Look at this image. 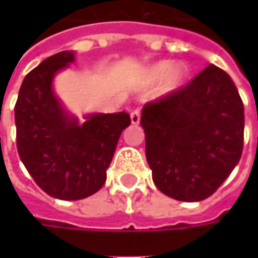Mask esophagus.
<instances>
[{
    "mask_svg": "<svg viewBox=\"0 0 258 258\" xmlns=\"http://www.w3.org/2000/svg\"><path fill=\"white\" fill-rule=\"evenodd\" d=\"M131 122H132V124H139V122H141V112L138 109L131 113Z\"/></svg>",
    "mask_w": 258,
    "mask_h": 258,
    "instance_id": "obj_1",
    "label": "esophagus"
}]
</instances>
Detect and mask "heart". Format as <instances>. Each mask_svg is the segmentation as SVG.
<instances>
[{
  "label": "heart",
  "mask_w": 258,
  "mask_h": 258,
  "mask_svg": "<svg viewBox=\"0 0 258 258\" xmlns=\"http://www.w3.org/2000/svg\"><path fill=\"white\" fill-rule=\"evenodd\" d=\"M189 77V70L183 63H172L169 60L156 61L148 66L142 73V85L154 86L159 83L161 96H169L181 90Z\"/></svg>",
  "instance_id": "heart-1"
}]
</instances>
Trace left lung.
Wrapping results in <instances>:
<instances>
[{
	"mask_svg": "<svg viewBox=\"0 0 258 258\" xmlns=\"http://www.w3.org/2000/svg\"><path fill=\"white\" fill-rule=\"evenodd\" d=\"M141 124L155 185L178 201L213 195L243 154V102L231 77L214 64L182 90L145 104Z\"/></svg>",
	"mask_w": 258,
	"mask_h": 258,
	"instance_id": "left-lung-1",
	"label": "left lung"
}]
</instances>
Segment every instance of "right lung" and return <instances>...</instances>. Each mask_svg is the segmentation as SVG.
<instances>
[{"label": "right lung", "mask_w": 258, "mask_h": 258, "mask_svg": "<svg viewBox=\"0 0 258 258\" xmlns=\"http://www.w3.org/2000/svg\"><path fill=\"white\" fill-rule=\"evenodd\" d=\"M75 60V51H60L41 61L25 76L14 109L23 164L44 192L64 201L103 186L119 138L131 124L124 112L87 113L79 120L66 109L54 79Z\"/></svg>", "instance_id": "add662e5"}]
</instances>
